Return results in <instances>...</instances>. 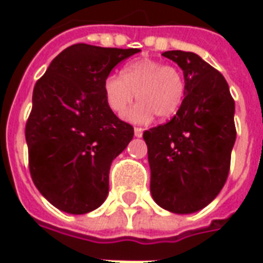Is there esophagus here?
<instances>
[{"label":"esophagus","instance_id":"esophagus-1","mask_svg":"<svg viewBox=\"0 0 263 263\" xmlns=\"http://www.w3.org/2000/svg\"><path fill=\"white\" fill-rule=\"evenodd\" d=\"M134 134H135V137L137 138H141L143 134V128H141V126H135V128H134Z\"/></svg>","mask_w":263,"mask_h":263}]
</instances>
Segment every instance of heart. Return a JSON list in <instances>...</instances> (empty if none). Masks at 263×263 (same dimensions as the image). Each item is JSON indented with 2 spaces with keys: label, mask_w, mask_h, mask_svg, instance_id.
Instances as JSON below:
<instances>
[{
  "label": "heart",
  "mask_w": 263,
  "mask_h": 263,
  "mask_svg": "<svg viewBox=\"0 0 263 263\" xmlns=\"http://www.w3.org/2000/svg\"><path fill=\"white\" fill-rule=\"evenodd\" d=\"M104 96L117 115L124 114L137 97L141 100L126 114L134 122H148L154 115L169 120L184 101L186 80L176 66L142 58L128 63L122 74H109L104 80Z\"/></svg>",
  "instance_id": "b5f03b06"
}]
</instances>
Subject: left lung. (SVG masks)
I'll return each instance as SVG.
<instances>
[{
  "label": "left lung",
  "mask_w": 263,
  "mask_h": 263,
  "mask_svg": "<svg viewBox=\"0 0 263 263\" xmlns=\"http://www.w3.org/2000/svg\"><path fill=\"white\" fill-rule=\"evenodd\" d=\"M162 54L183 70L186 96L169 122L143 132L151 193L162 209L190 214L211 203L226 184L237 138L235 103L224 76L198 54Z\"/></svg>",
  "instance_id": "8db88e82"
}]
</instances>
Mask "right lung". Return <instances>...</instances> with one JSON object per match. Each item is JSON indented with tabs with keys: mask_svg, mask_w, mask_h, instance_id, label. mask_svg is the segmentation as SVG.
<instances>
[{
	"mask_svg": "<svg viewBox=\"0 0 263 263\" xmlns=\"http://www.w3.org/2000/svg\"><path fill=\"white\" fill-rule=\"evenodd\" d=\"M138 52L77 43L36 81L25 126L29 172L56 209L86 214L107 198L109 166L131 142L134 128L109 109L104 80Z\"/></svg>",
	"mask_w": 263,
	"mask_h": 263,
	"instance_id": "1",
	"label": "right lung"
}]
</instances>
